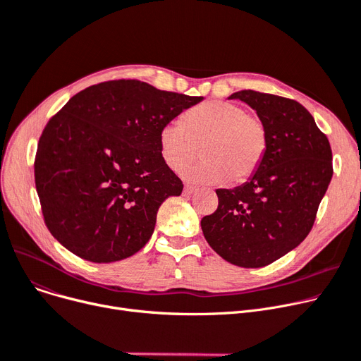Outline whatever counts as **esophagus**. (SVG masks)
<instances>
[{"instance_id": "1", "label": "esophagus", "mask_w": 361, "mask_h": 361, "mask_svg": "<svg viewBox=\"0 0 361 361\" xmlns=\"http://www.w3.org/2000/svg\"><path fill=\"white\" fill-rule=\"evenodd\" d=\"M197 190V188L195 186H192V185H185V188H183V194L185 195H190V194H194Z\"/></svg>"}]
</instances>
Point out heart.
<instances>
[{
	"label": "heart",
	"instance_id": "b5f03b06",
	"mask_svg": "<svg viewBox=\"0 0 361 361\" xmlns=\"http://www.w3.org/2000/svg\"><path fill=\"white\" fill-rule=\"evenodd\" d=\"M160 154L172 171L192 160L201 147L202 160L183 169V176L201 183L231 178L242 182L261 166L267 148L265 123L239 104L211 100L189 109L182 122L164 123L159 133Z\"/></svg>",
	"mask_w": 361,
	"mask_h": 361
}]
</instances>
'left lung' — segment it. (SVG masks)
<instances>
[{"label":"left lung","mask_w":361,"mask_h":361,"mask_svg":"<svg viewBox=\"0 0 361 361\" xmlns=\"http://www.w3.org/2000/svg\"><path fill=\"white\" fill-rule=\"evenodd\" d=\"M268 133L265 157L247 182L217 189L219 208L201 220L208 245L227 262L261 268L298 247L309 235L332 178L326 135L299 102L242 90Z\"/></svg>","instance_id":"left-lung-1"}]
</instances>
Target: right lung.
Here are the masks:
<instances>
[{
    "mask_svg": "<svg viewBox=\"0 0 361 361\" xmlns=\"http://www.w3.org/2000/svg\"><path fill=\"white\" fill-rule=\"evenodd\" d=\"M204 97L138 80L94 84L73 96L37 144L35 182L52 236L96 264L133 257L157 211L183 183L160 154V128Z\"/></svg>",
    "mask_w": 361,
    "mask_h": 361,
    "instance_id": "right-lung-1",
    "label": "right lung"
}]
</instances>
